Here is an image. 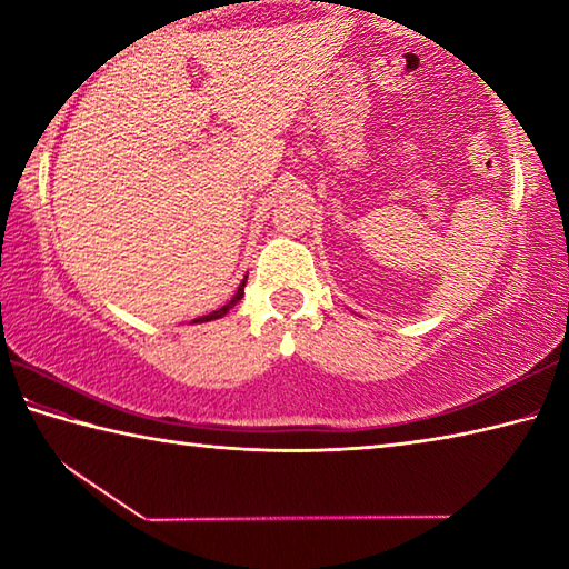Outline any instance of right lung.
Here are the masks:
<instances>
[{"mask_svg":"<svg viewBox=\"0 0 569 569\" xmlns=\"http://www.w3.org/2000/svg\"><path fill=\"white\" fill-rule=\"evenodd\" d=\"M246 281H248V276L243 278V281H240V286H238V291H236V296L233 298H230V301L226 303V306H220L218 308V311H213V313H208V316H200V319H196V321H192V323H203V321H213V319H220V316H226L228 311H230V308H233L238 301H240V298H243V291H246Z\"/></svg>","mask_w":569,"mask_h":569,"instance_id":"obj_1","label":"right lung"}]
</instances>
